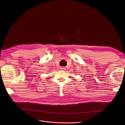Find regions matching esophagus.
I'll return each mask as SVG.
<instances>
[{"label": "esophagus", "instance_id": "esophagus-1", "mask_svg": "<svg viewBox=\"0 0 125 125\" xmlns=\"http://www.w3.org/2000/svg\"><path fill=\"white\" fill-rule=\"evenodd\" d=\"M61 70H62L63 71H64V70H65V68H63V67H62V68H61Z\"/></svg>", "mask_w": 125, "mask_h": 125}]
</instances>
